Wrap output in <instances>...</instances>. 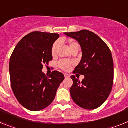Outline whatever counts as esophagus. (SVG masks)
<instances>
[{
  "mask_svg": "<svg viewBox=\"0 0 128 128\" xmlns=\"http://www.w3.org/2000/svg\"><path fill=\"white\" fill-rule=\"evenodd\" d=\"M64 76H65V78H70V75L68 74H66V73L64 74Z\"/></svg>",
  "mask_w": 128,
  "mask_h": 128,
  "instance_id": "1",
  "label": "esophagus"
}]
</instances>
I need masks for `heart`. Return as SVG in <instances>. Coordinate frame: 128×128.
Returning a JSON list of instances; mask_svg holds the SVG:
<instances>
[{
    "label": "heart",
    "mask_w": 128,
    "mask_h": 128,
    "mask_svg": "<svg viewBox=\"0 0 128 128\" xmlns=\"http://www.w3.org/2000/svg\"><path fill=\"white\" fill-rule=\"evenodd\" d=\"M59 45V42L57 41L52 46V54H55L56 52V50L58 47ZM68 46H69L70 50H71L74 46H79L78 44L76 42H74V41H70L68 42ZM70 65H71V63L69 62H67V61H64V60H62V61H60L58 63V66L60 68H62L63 70H68L70 68Z\"/></svg>",
    "instance_id": "obj_1"
}]
</instances>
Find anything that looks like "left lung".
Instances as JSON below:
<instances>
[{"label":"left lung","mask_w":128,"mask_h":128,"mask_svg":"<svg viewBox=\"0 0 128 128\" xmlns=\"http://www.w3.org/2000/svg\"><path fill=\"white\" fill-rule=\"evenodd\" d=\"M76 39L82 57L74 73L84 75L82 82L71 76L70 96L75 103L86 110H94L110 96L113 84L114 66L111 50L100 37L87 30L65 33Z\"/></svg>","instance_id":"left-lung-1"}]
</instances>
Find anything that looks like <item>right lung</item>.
Instances as JSON below:
<instances>
[{
	"mask_svg": "<svg viewBox=\"0 0 128 128\" xmlns=\"http://www.w3.org/2000/svg\"><path fill=\"white\" fill-rule=\"evenodd\" d=\"M58 34L34 32L18 42L10 60L11 86L15 97L27 110L38 111L53 102L60 84L65 79L54 70L47 76L43 64L52 60V48Z\"/></svg>",
	"mask_w": 128,
	"mask_h": 128,
	"instance_id": "right-lung-1",
	"label": "right lung"
}]
</instances>
